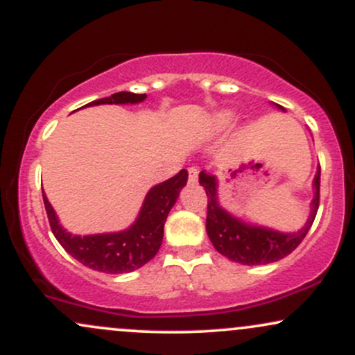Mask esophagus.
<instances>
[{"mask_svg": "<svg viewBox=\"0 0 355 355\" xmlns=\"http://www.w3.org/2000/svg\"><path fill=\"white\" fill-rule=\"evenodd\" d=\"M198 180V168L197 166H190L189 168V182L190 183H197Z\"/></svg>", "mask_w": 355, "mask_h": 355, "instance_id": "obj_1", "label": "esophagus"}]
</instances>
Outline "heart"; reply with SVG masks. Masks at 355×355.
<instances>
[{
  "label": "heart",
  "mask_w": 355,
  "mask_h": 355,
  "mask_svg": "<svg viewBox=\"0 0 355 355\" xmlns=\"http://www.w3.org/2000/svg\"><path fill=\"white\" fill-rule=\"evenodd\" d=\"M232 120H234V113L230 110H220V112L210 116L209 125L214 132H220V130L227 128L232 123Z\"/></svg>",
  "instance_id": "b5f03b06"
}]
</instances>
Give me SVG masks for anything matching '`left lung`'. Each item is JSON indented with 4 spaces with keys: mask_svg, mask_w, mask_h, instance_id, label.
I'll use <instances>...</instances> for the list:
<instances>
[{
    "mask_svg": "<svg viewBox=\"0 0 355 355\" xmlns=\"http://www.w3.org/2000/svg\"><path fill=\"white\" fill-rule=\"evenodd\" d=\"M275 107L285 112L280 105H275ZM198 180L209 197L207 234H209L210 242L214 243L218 254L230 259L232 262L242 263V266H266V263L277 262V260L292 254L307 235V232L311 230L317 209H319L320 166L317 168L312 183L313 198L311 202V214H309L305 225L297 232H280L243 222L242 218L235 217L220 205L217 175L202 170Z\"/></svg>",
    "mask_w": 355,
    "mask_h": 355,
    "instance_id": "left-lung-1",
    "label": "left lung"
}]
</instances>
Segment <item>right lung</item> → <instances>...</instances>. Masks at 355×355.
<instances>
[{
    "label": "right lung",
    "mask_w": 355,
    "mask_h": 355,
    "mask_svg": "<svg viewBox=\"0 0 355 355\" xmlns=\"http://www.w3.org/2000/svg\"><path fill=\"white\" fill-rule=\"evenodd\" d=\"M146 95H137L132 92H118L108 98L95 100L87 107L95 105H137L141 103ZM189 173L180 170L175 177L152 187L146 193L138 217L128 229L110 234L73 235L60 223L58 215L53 210L43 191L44 209L56 240L73 259L93 270L105 274H128L144 267L157 255L164 240V225L168 211L177 202L180 190L187 185Z\"/></svg>",
    "instance_id": "1"
}]
</instances>
